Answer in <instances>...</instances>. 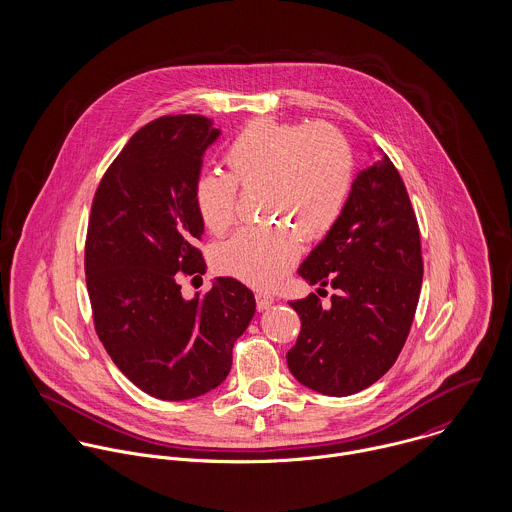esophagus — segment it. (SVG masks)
Returning <instances> with one entry per match:
<instances>
[{
	"instance_id": "obj_1",
	"label": "esophagus",
	"mask_w": 512,
	"mask_h": 512,
	"mask_svg": "<svg viewBox=\"0 0 512 512\" xmlns=\"http://www.w3.org/2000/svg\"><path fill=\"white\" fill-rule=\"evenodd\" d=\"M276 301V295L268 292L256 293V307L262 311V309H268L272 303Z\"/></svg>"
}]
</instances>
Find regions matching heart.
Returning <instances> with one entry per match:
<instances>
[{"label":"heart","mask_w":512,"mask_h":512,"mask_svg":"<svg viewBox=\"0 0 512 512\" xmlns=\"http://www.w3.org/2000/svg\"><path fill=\"white\" fill-rule=\"evenodd\" d=\"M228 175L209 171L195 183L197 213L213 234L236 219L238 189L260 187L266 220L238 228L220 242L213 260L220 272L252 286H272L286 276L307 240L327 234L345 207L353 183V151L329 126L256 120L224 151Z\"/></svg>","instance_id":"heart-1"}]
</instances>
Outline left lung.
Wrapping results in <instances>:
<instances>
[{
  "label": "left lung",
  "instance_id": "obj_1",
  "mask_svg": "<svg viewBox=\"0 0 512 512\" xmlns=\"http://www.w3.org/2000/svg\"><path fill=\"white\" fill-rule=\"evenodd\" d=\"M297 274L335 293L327 307L315 293L290 301L301 319L286 355L293 376L327 396L365 390L396 363L424 274L418 220L386 153L357 175L341 217Z\"/></svg>",
  "mask_w": 512,
  "mask_h": 512
}]
</instances>
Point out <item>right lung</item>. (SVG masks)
Masks as SVG:
<instances>
[{
    "instance_id": "right-lung-1",
    "label": "right lung",
    "mask_w": 512,
    "mask_h": 512,
    "mask_svg": "<svg viewBox=\"0 0 512 512\" xmlns=\"http://www.w3.org/2000/svg\"><path fill=\"white\" fill-rule=\"evenodd\" d=\"M219 136L197 114L149 122L106 169L92 201L84 272L96 335L114 365L159 400L217 388L256 311L254 293L234 278H217L193 299L179 286L181 274L205 270L195 183Z\"/></svg>"
}]
</instances>
